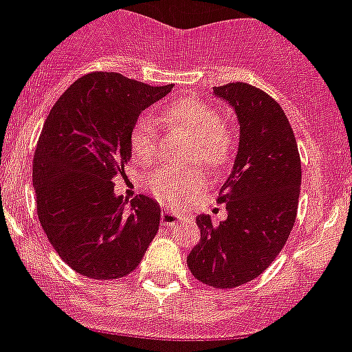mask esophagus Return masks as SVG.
I'll use <instances>...</instances> for the list:
<instances>
[{"mask_svg":"<svg viewBox=\"0 0 352 352\" xmlns=\"http://www.w3.org/2000/svg\"><path fill=\"white\" fill-rule=\"evenodd\" d=\"M182 221H186V218L182 216V214L170 212V210H164V212L161 214V223L166 225V227H175L177 223H182Z\"/></svg>","mask_w":352,"mask_h":352,"instance_id":"34e87169","label":"esophagus"}]
</instances>
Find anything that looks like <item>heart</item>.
<instances>
[{"label":"heart","instance_id":"b5f03b06","mask_svg":"<svg viewBox=\"0 0 352 352\" xmlns=\"http://www.w3.org/2000/svg\"><path fill=\"white\" fill-rule=\"evenodd\" d=\"M164 125L184 131L191 136L189 159L200 161L207 168H219L227 163L232 152V138L218 109L195 97H182L168 104L161 113ZM131 154L136 161H151L157 146V127L148 115L134 122L129 134ZM207 184L206 173L193 170L161 168L146 179V186L159 201L179 207L193 198Z\"/></svg>","mask_w":352,"mask_h":352}]
</instances>
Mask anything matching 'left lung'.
I'll return each instance as SVG.
<instances>
[{"label":"left lung","instance_id":"1","mask_svg":"<svg viewBox=\"0 0 352 352\" xmlns=\"http://www.w3.org/2000/svg\"><path fill=\"white\" fill-rule=\"evenodd\" d=\"M214 96L235 109L239 151L219 189L225 221L197 218L200 241L188 255L197 280L232 289L262 274L282 252L298 214L301 159L294 131L280 104L248 83L214 87Z\"/></svg>","mask_w":352,"mask_h":352}]
</instances>
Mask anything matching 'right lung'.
I'll return each mask as SVG.
<instances>
[{
    "mask_svg": "<svg viewBox=\"0 0 352 352\" xmlns=\"http://www.w3.org/2000/svg\"><path fill=\"white\" fill-rule=\"evenodd\" d=\"M172 88L91 72L49 111L33 155L36 214L49 243L76 273L91 280L127 276L157 234V201L140 195L127 210L113 179L124 177L140 113Z\"/></svg>",
    "mask_w": 352,
    "mask_h": 352,
    "instance_id": "add662e5",
    "label": "right lung"
}]
</instances>
